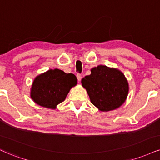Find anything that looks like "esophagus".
I'll return each instance as SVG.
<instances>
[{
	"mask_svg": "<svg viewBox=\"0 0 160 160\" xmlns=\"http://www.w3.org/2000/svg\"><path fill=\"white\" fill-rule=\"evenodd\" d=\"M82 78V74H77V78H78V81H80V80H81Z\"/></svg>",
	"mask_w": 160,
	"mask_h": 160,
	"instance_id": "34e87169",
	"label": "esophagus"
}]
</instances>
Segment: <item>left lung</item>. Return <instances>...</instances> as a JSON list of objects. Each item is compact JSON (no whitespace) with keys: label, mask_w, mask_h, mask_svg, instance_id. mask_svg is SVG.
<instances>
[{"label":"left lung","mask_w":160,"mask_h":160,"mask_svg":"<svg viewBox=\"0 0 160 160\" xmlns=\"http://www.w3.org/2000/svg\"><path fill=\"white\" fill-rule=\"evenodd\" d=\"M90 101L100 111L118 108L126 101L129 84L124 74L115 68L100 65L91 69V74L81 80Z\"/></svg>","instance_id":"left-lung-1"}]
</instances>
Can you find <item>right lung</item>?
<instances>
[{"mask_svg":"<svg viewBox=\"0 0 160 160\" xmlns=\"http://www.w3.org/2000/svg\"><path fill=\"white\" fill-rule=\"evenodd\" d=\"M78 83L73 74H66L59 69H49L38 74L32 82L30 98L36 104L54 109L65 101L71 88Z\"/></svg>","mask_w":160,"mask_h":160,"instance_id":"1","label":"right lung"}]
</instances>
